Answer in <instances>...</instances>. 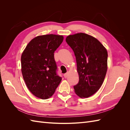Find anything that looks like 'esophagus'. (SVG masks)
<instances>
[{
	"mask_svg": "<svg viewBox=\"0 0 130 130\" xmlns=\"http://www.w3.org/2000/svg\"><path fill=\"white\" fill-rule=\"evenodd\" d=\"M68 72L65 73V74H64V78H67V77H68Z\"/></svg>",
	"mask_w": 130,
	"mask_h": 130,
	"instance_id": "obj_1",
	"label": "esophagus"
}]
</instances>
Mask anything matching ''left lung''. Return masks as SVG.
I'll return each instance as SVG.
<instances>
[{
	"instance_id": "8db88e82",
	"label": "left lung",
	"mask_w": 130,
	"mask_h": 130,
	"mask_svg": "<svg viewBox=\"0 0 130 130\" xmlns=\"http://www.w3.org/2000/svg\"><path fill=\"white\" fill-rule=\"evenodd\" d=\"M66 41L74 53L79 76L74 86L80 98L95 94L103 84L107 70V52L97 39L84 33L69 35Z\"/></svg>"
}]
</instances>
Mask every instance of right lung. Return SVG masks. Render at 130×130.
<instances>
[{
  "mask_svg": "<svg viewBox=\"0 0 130 130\" xmlns=\"http://www.w3.org/2000/svg\"><path fill=\"white\" fill-rule=\"evenodd\" d=\"M63 40L56 35L39 36L27 45L21 56L22 73L27 87L42 99L52 96L61 81L54 52Z\"/></svg>",
  "mask_w": 130,
  "mask_h": 130,
  "instance_id": "right-lung-1",
  "label": "right lung"
}]
</instances>
